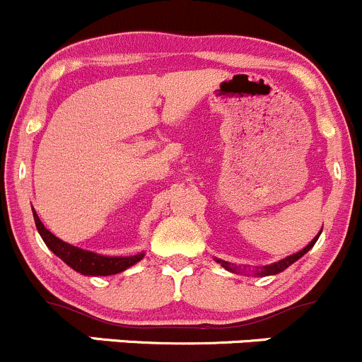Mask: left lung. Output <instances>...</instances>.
I'll use <instances>...</instances> for the list:
<instances>
[{
    "instance_id": "left-lung-1",
    "label": "left lung",
    "mask_w": 362,
    "mask_h": 362,
    "mask_svg": "<svg viewBox=\"0 0 362 362\" xmlns=\"http://www.w3.org/2000/svg\"><path fill=\"white\" fill-rule=\"evenodd\" d=\"M320 233H322V231H320ZM317 238H319V235H317L315 238H313L312 242H310L308 245L305 247V249H303L301 252H298V254H293V255H289V257L282 259V261H279V262H273V264H269V266H264V268H261V272H257V275H276V273L284 272V269H286V268H289V266L293 264V262L298 261L299 257H303V255H305L306 252H308L310 249H312V247L315 245ZM218 262H221V264L224 266V268H228V269H231V272H235V268H231V266H229V262H226V261H218Z\"/></svg>"
}]
</instances>
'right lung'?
Wrapping results in <instances>:
<instances>
[{
    "label": "right lung",
    "instance_id": "obj_1",
    "mask_svg": "<svg viewBox=\"0 0 362 362\" xmlns=\"http://www.w3.org/2000/svg\"><path fill=\"white\" fill-rule=\"evenodd\" d=\"M33 217H35L36 229H38L40 236H42V240L45 242V245L49 247L57 257L63 259L68 266H71L75 272L82 273V275H115V273L124 272V269H127L129 266H133L134 262H138L144 257V254L131 255V257H107V255H100L94 254V252L78 249V247L69 245V243L57 238L56 235H52V233L42 224V221H40V217L36 215L35 210H33Z\"/></svg>",
    "mask_w": 362,
    "mask_h": 362
}]
</instances>
